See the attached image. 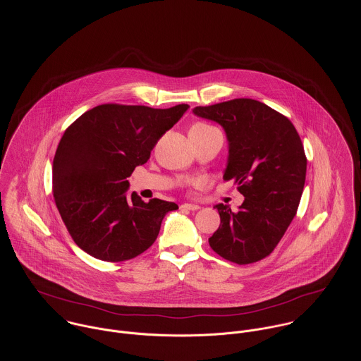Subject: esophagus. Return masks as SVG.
Here are the masks:
<instances>
[{"label":"esophagus","mask_w":361,"mask_h":361,"mask_svg":"<svg viewBox=\"0 0 361 361\" xmlns=\"http://www.w3.org/2000/svg\"><path fill=\"white\" fill-rule=\"evenodd\" d=\"M182 209H188V211H197L200 207L197 206V204H189V203H185V204H182L180 206Z\"/></svg>","instance_id":"obj_1"}]
</instances>
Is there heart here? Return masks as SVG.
<instances>
[{
  "mask_svg": "<svg viewBox=\"0 0 361 361\" xmlns=\"http://www.w3.org/2000/svg\"><path fill=\"white\" fill-rule=\"evenodd\" d=\"M193 128H211V126H208V125H204V123H197V125H195Z\"/></svg>",
  "mask_w": 361,
  "mask_h": 361,
  "instance_id": "heart-1",
  "label": "heart"
}]
</instances>
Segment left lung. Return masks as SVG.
Returning a JSON list of instances; mask_svg holds the SVG:
<instances>
[{"label":"left lung","mask_w":361,"mask_h":361,"mask_svg":"<svg viewBox=\"0 0 361 361\" xmlns=\"http://www.w3.org/2000/svg\"><path fill=\"white\" fill-rule=\"evenodd\" d=\"M193 114L224 128V179H233L245 196L238 211L214 206L221 224L208 243L228 261L256 262L275 249L300 203L307 159L299 133L286 116L252 99L196 106Z\"/></svg>","instance_id":"left-lung-1"}]
</instances>
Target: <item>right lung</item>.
Returning a JSON list of instances; mask_svg holds the SVG:
<instances>
[{"label": "right lung", "mask_w": 361, "mask_h": 361, "mask_svg": "<svg viewBox=\"0 0 361 361\" xmlns=\"http://www.w3.org/2000/svg\"><path fill=\"white\" fill-rule=\"evenodd\" d=\"M145 105H97L63 133L52 161V195L73 242L94 258L118 262L146 252L164 216L178 206L129 195L133 169L188 111Z\"/></svg>", "instance_id": "1"}]
</instances>
